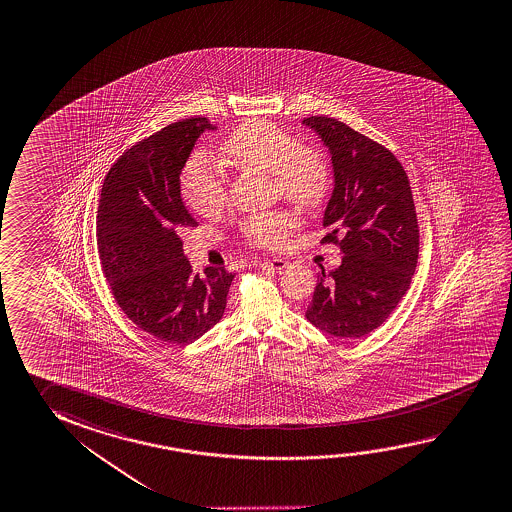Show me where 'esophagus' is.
I'll return each instance as SVG.
<instances>
[{"mask_svg": "<svg viewBox=\"0 0 512 512\" xmlns=\"http://www.w3.org/2000/svg\"><path fill=\"white\" fill-rule=\"evenodd\" d=\"M262 266H264V268L275 269V271H282V269L289 268V266H291V262L285 259H271L264 260V262H262Z\"/></svg>", "mask_w": 512, "mask_h": 512, "instance_id": "1", "label": "esophagus"}]
</instances>
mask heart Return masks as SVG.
Returning a JSON list of instances; mask_svg holds the SVG:
<instances>
[{
  "label": "heart",
  "instance_id": "obj_1",
  "mask_svg": "<svg viewBox=\"0 0 512 512\" xmlns=\"http://www.w3.org/2000/svg\"><path fill=\"white\" fill-rule=\"evenodd\" d=\"M221 157L237 169L269 173L278 194L300 207L323 202L330 184V168L321 151L300 141L264 119L246 121L221 143ZM182 191L189 207L203 218H212L227 205V182L205 155H194L182 173ZM298 218L287 210L259 212L241 225L248 243L278 250L284 248Z\"/></svg>",
  "mask_w": 512,
  "mask_h": 512
}]
</instances>
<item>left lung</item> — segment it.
Wrapping results in <instances>:
<instances>
[{
  "instance_id": "1",
  "label": "left lung",
  "mask_w": 512,
  "mask_h": 512,
  "mask_svg": "<svg viewBox=\"0 0 512 512\" xmlns=\"http://www.w3.org/2000/svg\"><path fill=\"white\" fill-rule=\"evenodd\" d=\"M327 144L334 193L323 227L343 252L339 268L318 275L305 318L341 339H357L380 327L411 285L419 252V228L411 184L386 146L325 116L303 119Z\"/></svg>"
}]
</instances>
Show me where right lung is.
<instances>
[{"label": "right lung", "instance_id": "obj_1", "mask_svg": "<svg viewBox=\"0 0 512 512\" xmlns=\"http://www.w3.org/2000/svg\"><path fill=\"white\" fill-rule=\"evenodd\" d=\"M207 118L176 121L126 150L105 176L96 216L101 271L137 327L169 344H189L214 327L235 275H194L180 234L196 227L180 196V173Z\"/></svg>", "mask_w": 512, "mask_h": 512}]
</instances>
